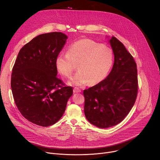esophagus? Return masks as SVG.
Returning a JSON list of instances; mask_svg holds the SVG:
<instances>
[{
  "label": "esophagus",
  "instance_id": "obj_1",
  "mask_svg": "<svg viewBox=\"0 0 160 160\" xmlns=\"http://www.w3.org/2000/svg\"><path fill=\"white\" fill-rule=\"evenodd\" d=\"M81 90L80 89H79L78 88H77V87H75V88H73V92H75V93H78V92H81Z\"/></svg>",
  "mask_w": 160,
  "mask_h": 160
}]
</instances>
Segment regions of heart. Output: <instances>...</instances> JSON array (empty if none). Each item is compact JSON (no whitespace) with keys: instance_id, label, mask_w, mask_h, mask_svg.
I'll use <instances>...</instances> for the list:
<instances>
[{"instance_id":"obj_1","label":"heart","mask_w":160,"mask_h":160,"mask_svg":"<svg viewBox=\"0 0 160 160\" xmlns=\"http://www.w3.org/2000/svg\"><path fill=\"white\" fill-rule=\"evenodd\" d=\"M113 62L111 49L92 40L84 38L73 43L67 54H60L56 59L58 72L70 78L77 66L79 70L70 83L84 86L89 82L97 84L108 75Z\"/></svg>"}]
</instances>
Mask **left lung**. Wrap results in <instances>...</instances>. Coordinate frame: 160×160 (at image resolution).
<instances>
[{
    "mask_svg": "<svg viewBox=\"0 0 160 160\" xmlns=\"http://www.w3.org/2000/svg\"><path fill=\"white\" fill-rule=\"evenodd\" d=\"M109 42L115 55L111 72L83 93L86 118L102 128L117 125L125 119L135 104L139 87L133 56L116 37H112Z\"/></svg>",
    "mask_w": 160,
    "mask_h": 160,
    "instance_id": "8db88e82",
    "label": "left lung"
}]
</instances>
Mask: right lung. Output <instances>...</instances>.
I'll return each mask as SVG.
<instances>
[{"label": "right lung", "instance_id": "obj_1", "mask_svg": "<svg viewBox=\"0 0 160 160\" xmlns=\"http://www.w3.org/2000/svg\"><path fill=\"white\" fill-rule=\"evenodd\" d=\"M67 38L56 32L38 35L21 49L12 68L15 104L22 117L39 126L59 121L73 94V87L56 76V59Z\"/></svg>", "mask_w": 160, "mask_h": 160}]
</instances>
